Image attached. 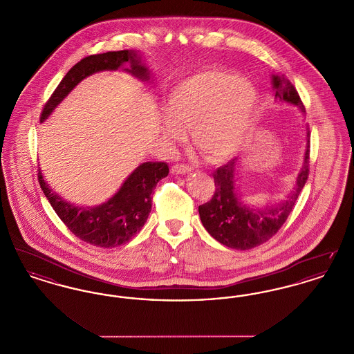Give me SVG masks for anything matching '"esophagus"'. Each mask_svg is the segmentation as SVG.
I'll return each instance as SVG.
<instances>
[{
	"mask_svg": "<svg viewBox=\"0 0 354 354\" xmlns=\"http://www.w3.org/2000/svg\"><path fill=\"white\" fill-rule=\"evenodd\" d=\"M191 171H192V169L189 166H185V165H175L171 169V172L176 174V175H183V174H188Z\"/></svg>",
	"mask_w": 354,
	"mask_h": 354,
	"instance_id": "34e87169",
	"label": "esophagus"
}]
</instances>
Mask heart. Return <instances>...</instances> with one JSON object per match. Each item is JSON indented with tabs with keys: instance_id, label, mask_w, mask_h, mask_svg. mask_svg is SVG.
<instances>
[{
	"instance_id": "heart-1",
	"label": "heart",
	"mask_w": 354,
	"mask_h": 354,
	"mask_svg": "<svg viewBox=\"0 0 354 354\" xmlns=\"http://www.w3.org/2000/svg\"><path fill=\"white\" fill-rule=\"evenodd\" d=\"M257 104V90L239 74L220 68L195 73L167 93L163 139L172 145L189 129L194 149L209 163H224L244 146Z\"/></svg>"
}]
</instances>
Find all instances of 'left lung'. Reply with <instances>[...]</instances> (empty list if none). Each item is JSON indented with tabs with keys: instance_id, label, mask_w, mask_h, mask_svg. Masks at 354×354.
<instances>
[{
	"instance_id": "8db88e82",
	"label": "left lung",
	"mask_w": 354,
	"mask_h": 354,
	"mask_svg": "<svg viewBox=\"0 0 354 354\" xmlns=\"http://www.w3.org/2000/svg\"><path fill=\"white\" fill-rule=\"evenodd\" d=\"M274 98L297 106L305 113L303 102L295 86L284 75H272ZM309 130L306 129V147L303 167L293 191L286 201L264 208H251L240 201L236 191L239 159L235 158L214 172L215 192L209 202L199 205L204 228L223 245L234 250H251L277 234L292 212L309 175Z\"/></svg>"
}]
</instances>
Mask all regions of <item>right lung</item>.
<instances>
[{"label": "right lung", "mask_w": 354, "mask_h": 354, "mask_svg": "<svg viewBox=\"0 0 354 354\" xmlns=\"http://www.w3.org/2000/svg\"><path fill=\"white\" fill-rule=\"evenodd\" d=\"M124 68L142 81L150 80V71L142 64L135 50L107 51L88 55L70 68L46 102L41 122L49 118L54 109L86 77L103 70ZM169 175L165 162H146L139 165L120 185L118 192L97 207H78L64 201L48 185L39 169L38 182L58 218L68 230L91 245L101 248L118 247L138 235L151 212L152 191L159 180Z\"/></svg>", "instance_id": "obj_1"}]
</instances>
